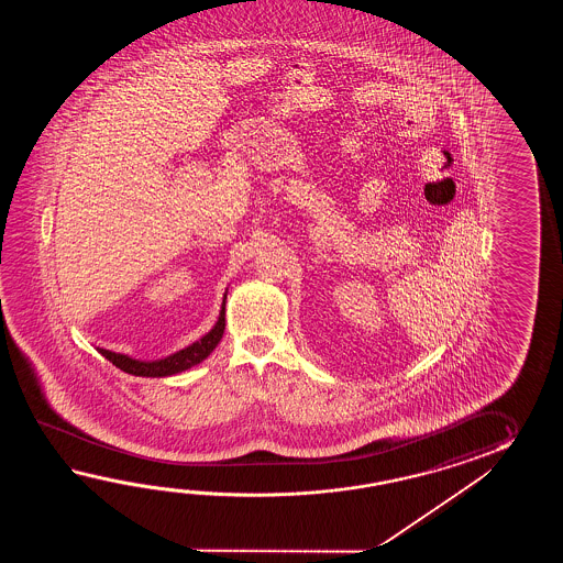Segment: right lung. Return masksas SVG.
I'll use <instances>...</instances> for the list:
<instances>
[{
	"label": "right lung",
	"mask_w": 563,
	"mask_h": 563,
	"mask_svg": "<svg viewBox=\"0 0 563 563\" xmlns=\"http://www.w3.org/2000/svg\"><path fill=\"white\" fill-rule=\"evenodd\" d=\"M225 299H228V291L223 294V303L219 310V318H217L216 325L201 335L197 342H192L187 347H183L175 354H168L165 358L158 360H139L132 358L129 354H120V352H112L107 347H96L104 358L110 360L117 368H120L126 374L132 376H146V378H163V376H173L183 371H189L192 366L201 364L213 350L217 344L221 342L223 332H225Z\"/></svg>",
	"instance_id": "right-lung-1"
}]
</instances>
